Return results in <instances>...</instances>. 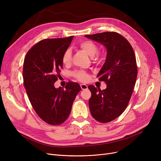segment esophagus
<instances>
[{"mask_svg":"<svg viewBox=\"0 0 161 161\" xmlns=\"http://www.w3.org/2000/svg\"><path fill=\"white\" fill-rule=\"evenodd\" d=\"M80 87L81 88L82 90H86V89H87V86L86 85V84H81L80 85Z\"/></svg>","mask_w":161,"mask_h":161,"instance_id":"34e87169","label":"esophagus"}]
</instances>
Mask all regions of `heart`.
<instances>
[{
  "label": "heart",
  "mask_w": 161,
  "mask_h": 161,
  "mask_svg": "<svg viewBox=\"0 0 161 161\" xmlns=\"http://www.w3.org/2000/svg\"><path fill=\"white\" fill-rule=\"evenodd\" d=\"M79 47L85 52L88 55L92 57H94L98 52L97 45L91 40H84L80 42ZM72 58V53L70 49H67L64 52L62 57V61L64 64H67L70 62ZM73 75L78 80L81 81H86L89 79L88 74L83 70L75 71L73 73Z\"/></svg>",
  "instance_id": "obj_1"
}]
</instances>
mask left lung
<instances>
[{
  "label": "left lung",
  "mask_w": 161,
  "mask_h": 161,
  "mask_svg": "<svg viewBox=\"0 0 161 161\" xmlns=\"http://www.w3.org/2000/svg\"><path fill=\"white\" fill-rule=\"evenodd\" d=\"M85 36L103 45L107 51L105 63L97 74L100 81L106 83V88L101 91L92 85L88 88L91 115L100 123H108L121 115L129 103L137 78L136 57L127 40L117 32Z\"/></svg>",
  "instance_id": "obj_1"
}]
</instances>
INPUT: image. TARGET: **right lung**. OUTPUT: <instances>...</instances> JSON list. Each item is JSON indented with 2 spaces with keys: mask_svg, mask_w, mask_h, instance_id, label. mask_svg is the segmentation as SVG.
<instances>
[{
  "mask_svg": "<svg viewBox=\"0 0 161 161\" xmlns=\"http://www.w3.org/2000/svg\"><path fill=\"white\" fill-rule=\"evenodd\" d=\"M74 36L41 40L27 52L23 70L24 86L35 111L46 123L58 125L69 117L74 100L81 91L78 83L55 88L63 68L62 57Z\"/></svg>",
  "mask_w": 161,
  "mask_h": 161,
  "instance_id": "obj_1",
  "label": "right lung"
}]
</instances>
